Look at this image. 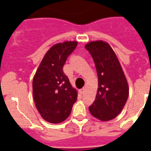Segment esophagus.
I'll return each mask as SVG.
<instances>
[{
	"instance_id": "34e87169",
	"label": "esophagus",
	"mask_w": 151,
	"mask_h": 151,
	"mask_svg": "<svg viewBox=\"0 0 151 151\" xmlns=\"http://www.w3.org/2000/svg\"><path fill=\"white\" fill-rule=\"evenodd\" d=\"M85 88H82V89H80L79 90V93L81 94H84V92H85Z\"/></svg>"
}]
</instances>
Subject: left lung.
Instances as JSON below:
<instances>
[{"label":"left lung","instance_id":"left-lung-1","mask_svg":"<svg viewBox=\"0 0 151 151\" xmlns=\"http://www.w3.org/2000/svg\"><path fill=\"white\" fill-rule=\"evenodd\" d=\"M85 47L94 60L98 78L95 101L89 106V111L103 122L111 120L120 113L128 100L127 79L116 54L107 42L90 41Z\"/></svg>","mask_w":151,"mask_h":151}]
</instances>
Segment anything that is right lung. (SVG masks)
<instances>
[{
	"label": "right lung",
	"instance_id": "1",
	"mask_svg": "<svg viewBox=\"0 0 151 151\" xmlns=\"http://www.w3.org/2000/svg\"><path fill=\"white\" fill-rule=\"evenodd\" d=\"M78 41L57 43L47 50L34 76L32 92L36 108L47 122L60 123L68 118L78 92L63 73L68 56Z\"/></svg>",
	"mask_w": 151,
	"mask_h": 151
}]
</instances>
